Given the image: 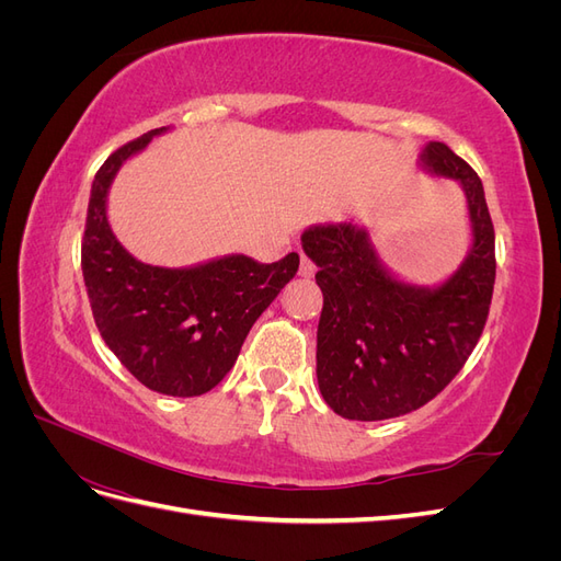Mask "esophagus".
Masks as SVG:
<instances>
[{
	"instance_id": "34e87169",
	"label": "esophagus",
	"mask_w": 561,
	"mask_h": 561,
	"mask_svg": "<svg viewBox=\"0 0 561 561\" xmlns=\"http://www.w3.org/2000/svg\"><path fill=\"white\" fill-rule=\"evenodd\" d=\"M316 274V264L309 257H301V266H299V276L311 278Z\"/></svg>"
}]
</instances>
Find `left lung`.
Returning a JSON list of instances; mask_svg holds the SVG:
<instances>
[{
    "mask_svg": "<svg viewBox=\"0 0 561 561\" xmlns=\"http://www.w3.org/2000/svg\"><path fill=\"white\" fill-rule=\"evenodd\" d=\"M423 173L463 190L470 248L449 278L407 283L355 222L313 225L301 248L322 290L316 377L339 416L383 421L433 400L463 367L484 330L496 280L494 225L478 173L445 142L419 154Z\"/></svg>",
    "mask_w": 561,
    "mask_h": 561,
    "instance_id": "left-lung-1",
    "label": "left lung"
}]
</instances>
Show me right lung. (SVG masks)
Listing matches in <instances>:
<instances>
[{
	"instance_id": "1",
	"label": "right lung",
	"mask_w": 561,
	"mask_h": 561,
	"mask_svg": "<svg viewBox=\"0 0 561 561\" xmlns=\"http://www.w3.org/2000/svg\"><path fill=\"white\" fill-rule=\"evenodd\" d=\"M165 130L171 128H154L116 149L98 171L81 271L95 325L122 365L149 390L194 398L225 379L254 320L295 278L299 254L260 264L231 252L178 268L133 257L110 227L107 196L122 165Z\"/></svg>"
}]
</instances>
